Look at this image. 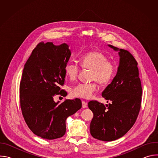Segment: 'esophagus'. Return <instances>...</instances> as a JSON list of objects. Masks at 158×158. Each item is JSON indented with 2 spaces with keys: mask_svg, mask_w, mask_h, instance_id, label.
I'll list each match as a JSON object with an SVG mask.
<instances>
[{
  "mask_svg": "<svg viewBox=\"0 0 158 158\" xmlns=\"http://www.w3.org/2000/svg\"><path fill=\"white\" fill-rule=\"evenodd\" d=\"M87 102H85V101H82V107L83 108H85V107H87Z\"/></svg>",
  "mask_w": 158,
  "mask_h": 158,
  "instance_id": "1",
  "label": "esophagus"
}]
</instances>
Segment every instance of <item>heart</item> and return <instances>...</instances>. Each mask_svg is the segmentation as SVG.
Here are the masks:
<instances>
[{
  "instance_id": "obj_1",
  "label": "heart",
  "mask_w": 158,
  "mask_h": 158,
  "mask_svg": "<svg viewBox=\"0 0 158 158\" xmlns=\"http://www.w3.org/2000/svg\"><path fill=\"white\" fill-rule=\"evenodd\" d=\"M79 60L83 68L91 70L89 79L93 81L77 84L72 89L71 94L76 98L89 99L98 90V82L101 85L110 83L116 74L117 66L114 62L107 59L104 54L98 51L84 54ZM64 71L67 77L74 81L78 77L80 67L74 62H69L65 65Z\"/></svg>"
}]
</instances>
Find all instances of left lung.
I'll return each mask as SVG.
<instances>
[{
  "label": "left lung",
  "instance_id": "8db88e82",
  "mask_svg": "<svg viewBox=\"0 0 158 158\" xmlns=\"http://www.w3.org/2000/svg\"><path fill=\"white\" fill-rule=\"evenodd\" d=\"M119 54L116 76L102 93L111 103L106 107L97 101L88 103L94 114L90 132L93 138L104 141L118 139L127 133L136 122L141 106L142 86L138 62L126 50L120 49Z\"/></svg>",
  "mask_w": 158,
  "mask_h": 158
}]
</instances>
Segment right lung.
<instances>
[{"mask_svg":"<svg viewBox=\"0 0 158 158\" xmlns=\"http://www.w3.org/2000/svg\"><path fill=\"white\" fill-rule=\"evenodd\" d=\"M68 45L54 46L52 42H39L24 65L20 82L19 99L22 116L29 128L46 139L62 137L65 120L82 107L76 98L55 102L57 95L67 94L64 84V67L71 56Z\"/></svg>","mask_w":158,"mask_h":158,"instance_id":"1","label":"right lung"}]
</instances>
